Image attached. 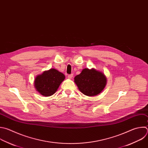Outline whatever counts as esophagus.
Here are the masks:
<instances>
[{"instance_id": "esophagus-1", "label": "esophagus", "mask_w": 148, "mask_h": 148, "mask_svg": "<svg viewBox=\"0 0 148 148\" xmlns=\"http://www.w3.org/2000/svg\"><path fill=\"white\" fill-rule=\"evenodd\" d=\"M73 74H70V75H68V78H69V79H71V78H73Z\"/></svg>"}]
</instances>
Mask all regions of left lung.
<instances>
[{
	"label": "left lung",
	"instance_id": "obj_1",
	"mask_svg": "<svg viewBox=\"0 0 148 148\" xmlns=\"http://www.w3.org/2000/svg\"><path fill=\"white\" fill-rule=\"evenodd\" d=\"M74 82L78 89L85 95L93 96L99 94L107 84L105 74L94 68H85L74 77Z\"/></svg>",
	"mask_w": 148,
	"mask_h": 148
}]
</instances>
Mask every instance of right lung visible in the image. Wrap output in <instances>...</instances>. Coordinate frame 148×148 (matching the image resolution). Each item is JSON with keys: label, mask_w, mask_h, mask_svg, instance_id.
<instances>
[{"label": "right lung", "mask_w": 148, "mask_h": 148, "mask_svg": "<svg viewBox=\"0 0 148 148\" xmlns=\"http://www.w3.org/2000/svg\"><path fill=\"white\" fill-rule=\"evenodd\" d=\"M65 75L55 69L44 71L38 75L34 80V86L43 96L53 95L64 80Z\"/></svg>", "instance_id": "right-lung-1"}]
</instances>
